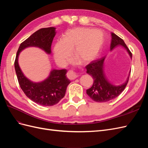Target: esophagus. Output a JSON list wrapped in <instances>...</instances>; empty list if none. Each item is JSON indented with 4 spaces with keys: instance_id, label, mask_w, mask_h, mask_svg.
<instances>
[{
    "instance_id": "obj_1",
    "label": "esophagus",
    "mask_w": 148,
    "mask_h": 148,
    "mask_svg": "<svg viewBox=\"0 0 148 148\" xmlns=\"http://www.w3.org/2000/svg\"><path fill=\"white\" fill-rule=\"evenodd\" d=\"M66 75H67V77H68L70 79H74L77 77V74H76L72 70H69L68 72H67Z\"/></svg>"
}]
</instances>
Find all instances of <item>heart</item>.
<instances>
[{
    "mask_svg": "<svg viewBox=\"0 0 148 148\" xmlns=\"http://www.w3.org/2000/svg\"><path fill=\"white\" fill-rule=\"evenodd\" d=\"M104 37L100 31L77 28L65 34L62 41L56 43L53 55L57 63L65 64L71 57V51L82 64L95 60L102 48Z\"/></svg>",
    "mask_w": 148,
    "mask_h": 148,
    "instance_id": "obj_1",
    "label": "heart"
}]
</instances>
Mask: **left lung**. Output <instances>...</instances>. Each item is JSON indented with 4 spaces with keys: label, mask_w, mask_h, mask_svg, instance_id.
Masks as SVG:
<instances>
[{
    "label": "left lung",
    "mask_w": 148,
    "mask_h": 148,
    "mask_svg": "<svg viewBox=\"0 0 148 148\" xmlns=\"http://www.w3.org/2000/svg\"><path fill=\"white\" fill-rule=\"evenodd\" d=\"M110 50L112 51L117 46H122L126 49L131 59L132 53L125 44L122 39L117 35L112 33ZM106 57H102L96 60L92 61L86 66V73L91 75L94 79L92 86L86 90L87 95L90 98L97 102H105L114 99L119 96L126 87L128 82L129 75L126 82L122 84L114 85L107 79L104 71V64Z\"/></svg>",
    "instance_id": "left-lung-1"
}]
</instances>
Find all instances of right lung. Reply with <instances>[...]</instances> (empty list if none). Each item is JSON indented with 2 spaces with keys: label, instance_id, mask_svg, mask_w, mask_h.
<instances>
[{
  "label": "right lung",
  "instance_id": "1",
  "mask_svg": "<svg viewBox=\"0 0 148 148\" xmlns=\"http://www.w3.org/2000/svg\"><path fill=\"white\" fill-rule=\"evenodd\" d=\"M56 33L54 27L41 28L36 31L21 43L14 64L18 81L25 95L36 104L44 106L55 105L64 97L66 88L71 82L65 75L67 70L53 69L44 81L33 82L26 78L21 71L18 64V56L23 49L28 47H39L50 54Z\"/></svg>",
  "mask_w": 148,
  "mask_h": 148
}]
</instances>
